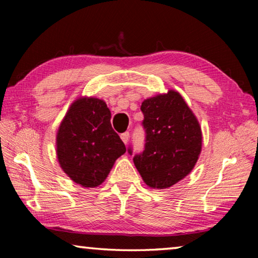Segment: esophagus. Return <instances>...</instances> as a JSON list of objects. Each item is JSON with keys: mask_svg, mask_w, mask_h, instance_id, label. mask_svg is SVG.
I'll return each mask as SVG.
<instances>
[{"mask_svg": "<svg viewBox=\"0 0 258 258\" xmlns=\"http://www.w3.org/2000/svg\"><path fill=\"white\" fill-rule=\"evenodd\" d=\"M128 138H130V133H128V132H125V133H123V134H120L121 141H123V142L125 143V145L128 142Z\"/></svg>", "mask_w": 258, "mask_h": 258, "instance_id": "1", "label": "esophagus"}]
</instances>
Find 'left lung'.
<instances>
[{"instance_id": "obj_1", "label": "left lung", "mask_w": 258, "mask_h": 258, "mask_svg": "<svg viewBox=\"0 0 258 258\" xmlns=\"http://www.w3.org/2000/svg\"><path fill=\"white\" fill-rule=\"evenodd\" d=\"M141 111L146 143L145 150L134 156V165L148 186L166 189L195 167L202 151V128L184 99L173 90L145 100ZM127 151L132 155V148Z\"/></svg>"}]
</instances>
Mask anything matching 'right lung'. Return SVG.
Returning a JSON list of instances; mask_svg holds the SVG:
<instances>
[{
    "mask_svg": "<svg viewBox=\"0 0 258 258\" xmlns=\"http://www.w3.org/2000/svg\"><path fill=\"white\" fill-rule=\"evenodd\" d=\"M111 113L97 98H80L69 107L56 133V157L77 184L95 187L106 180L126 148L111 127Z\"/></svg>",
    "mask_w": 258,
    "mask_h": 258,
    "instance_id": "1",
    "label": "right lung"
}]
</instances>
